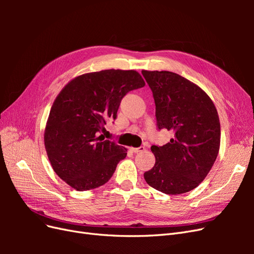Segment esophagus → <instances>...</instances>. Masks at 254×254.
<instances>
[{"mask_svg":"<svg viewBox=\"0 0 254 254\" xmlns=\"http://www.w3.org/2000/svg\"><path fill=\"white\" fill-rule=\"evenodd\" d=\"M129 149H130V151H132V152H134V153H137V152L144 151V150H145V147H144V146H141V147H130Z\"/></svg>","mask_w":254,"mask_h":254,"instance_id":"34e87169","label":"esophagus"}]
</instances>
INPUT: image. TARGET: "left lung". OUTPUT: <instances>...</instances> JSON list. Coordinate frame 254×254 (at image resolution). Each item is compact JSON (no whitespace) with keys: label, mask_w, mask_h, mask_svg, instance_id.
I'll return each mask as SVG.
<instances>
[{"label":"left lung","mask_w":254,"mask_h":254,"mask_svg":"<svg viewBox=\"0 0 254 254\" xmlns=\"http://www.w3.org/2000/svg\"><path fill=\"white\" fill-rule=\"evenodd\" d=\"M142 74L155 99L158 128L174 133L167 144L151 146L156 163L144 179L164 194L188 193L204 180L217 158L216 107L200 87L178 74L146 70Z\"/></svg>","instance_id":"left-lung-1"}]
</instances>
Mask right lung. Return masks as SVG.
Wrapping results in <instances>:
<instances>
[{
  "mask_svg": "<svg viewBox=\"0 0 254 254\" xmlns=\"http://www.w3.org/2000/svg\"><path fill=\"white\" fill-rule=\"evenodd\" d=\"M144 86L136 71L114 68L82 74L65 84L44 130L45 150L60 179L76 190L109 181L127 148L99 133L107 122L117 119L122 98Z\"/></svg>",
  "mask_w": 254,
  "mask_h": 254,
  "instance_id": "1",
  "label": "right lung"
}]
</instances>
